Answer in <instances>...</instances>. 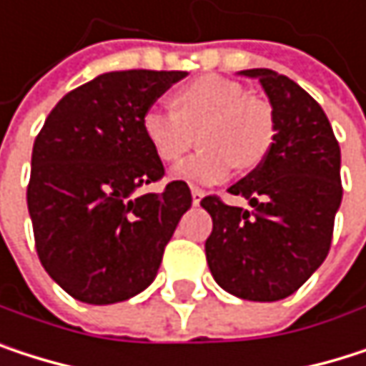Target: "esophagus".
Instances as JSON below:
<instances>
[{"instance_id": "34e87169", "label": "esophagus", "mask_w": 366, "mask_h": 366, "mask_svg": "<svg viewBox=\"0 0 366 366\" xmlns=\"http://www.w3.org/2000/svg\"><path fill=\"white\" fill-rule=\"evenodd\" d=\"M202 198H204V192H202V189H198V187H194V189H192V202L198 207Z\"/></svg>"}]
</instances>
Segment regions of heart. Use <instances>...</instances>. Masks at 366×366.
<instances>
[{
  "label": "heart",
  "mask_w": 366,
  "mask_h": 366,
  "mask_svg": "<svg viewBox=\"0 0 366 366\" xmlns=\"http://www.w3.org/2000/svg\"><path fill=\"white\" fill-rule=\"evenodd\" d=\"M174 110L151 106L140 127L151 151L164 164L179 162L194 144L202 149L174 168L179 181L211 185L224 181L234 166L256 168L274 142L273 108L224 76H200L172 95Z\"/></svg>",
  "instance_id": "obj_1"
}]
</instances>
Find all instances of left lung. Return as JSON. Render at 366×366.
I'll return each mask as SVG.
<instances>
[{
	"label": "left lung",
	"mask_w": 366,
	"mask_h": 366,
	"mask_svg": "<svg viewBox=\"0 0 366 366\" xmlns=\"http://www.w3.org/2000/svg\"><path fill=\"white\" fill-rule=\"evenodd\" d=\"M258 79L274 117V142L262 164L228 192L254 211L215 196L200 204L213 219L204 243L219 287L243 300L273 302L294 294L326 260L341 207V151L322 106L267 68L239 72Z\"/></svg>",
	"instance_id": "1"
}]
</instances>
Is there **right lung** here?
Segmentation results:
<instances>
[{
    "instance_id": "add662e5",
    "label": "right lung",
    "mask_w": 366,
    "mask_h": 366,
    "mask_svg": "<svg viewBox=\"0 0 366 366\" xmlns=\"http://www.w3.org/2000/svg\"><path fill=\"white\" fill-rule=\"evenodd\" d=\"M185 72H106L64 95L31 153L27 209L44 271L70 296L112 305L147 290L192 207L187 183L164 177L142 136L147 108Z\"/></svg>"
}]
</instances>
